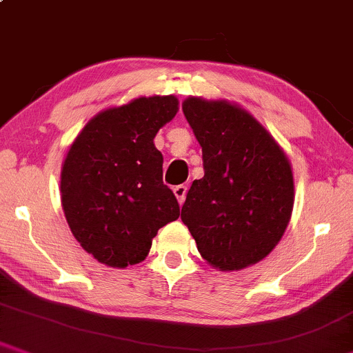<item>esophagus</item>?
Instances as JSON below:
<instances>
[{"instance_id":"obj_1","label":"esophagus","mask_w":353,"mask_h":353,"mask_svg":"<svg viewBox=\"0 0 353 353\" xmlns=\"http://www.w3.org/2000/svg\"><path fill=\"white\" fill-rule=\"evenodd\" d=\"M185 194H187V185H176V187H174V195H176V199H177V202H179V205L184 203Z\"/></svg>"}]
</instances>
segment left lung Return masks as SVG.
<instances>
[{"instance_id": "8db88e82", "label": "left lung", "mask_w": 353, "mask_h": 353, "mask_svg": "<svg viewBox=\"0 0 353 353\" xmlns=\"http://www.w3.org/2000/svg\"><path fill=\"white\" fill-rule=\"evenodd\" d=\"M182 110L202 146V179L192 182L182 221L215 269L231 272L269 256L287 230L293 172L274 137L228 101L189 97Z\"/></svg>"}]
</instances>
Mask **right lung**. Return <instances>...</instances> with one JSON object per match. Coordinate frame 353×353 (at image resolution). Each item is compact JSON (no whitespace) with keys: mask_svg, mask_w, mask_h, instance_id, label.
I'll use <instances>...</instances> for the list:
<instances>
[{"mask_svg":"<svg viewBox=\"0 0 353 353\" xmlns=\"http://www.w3.org/2000/svg\"><path fill=\"white\" fill-rule=\"evenodd\" d=\"M177 110L174 96L138 97L92 117L70 146L61 207L71 233L101 264L145 261L158 230L181 215L153 141Z\"/></svg>","mask_w":353,"mask_h":353,"instance_id":"right-lung-1","label":"right lung"}]
</instances>
